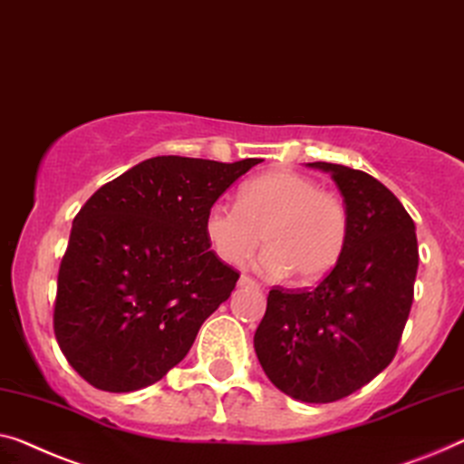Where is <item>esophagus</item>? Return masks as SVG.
<instances>
[{
    "mask_svg": "<svg viewBox=\"0 0 464 464\" xmlns=\"http://www.w3.org/2000/svg\"><path fill=\"white\" fill-rule=\"evenodd\" d=\"M239 287H258V281L252 279V276H247V275H241Z\"/></svg>",
    "mask_w": 464,
    "mask_h": 464,
    "instance_id": "1",
    "label": "esophagus"
}]
</instances>
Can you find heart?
<instances>
[{
    "mask_svg": "<svg viewBox=\"0 0 464 464\" xmlns=\"http://www.w3.org/2000/svg\"><path fill=\"white\" fill-rule=\"evenodd\" d=\"M212 250L227 265H244L262 241L271 247L258 268L268 276L294 273L314 283L334 271L348 241V212L334 191L302 172L276 169L241 185L239 202L218 199L204 220Z\"/></svg>",
    "mask_w": 464,
    "mask_h": 464,
    "instance_id": "obj_1",
    "label": "heart"
}]
</instances>
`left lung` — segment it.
<instances>
[{
    "label": "left lung",
    "instance_id": "1",
    "mask_svg": "<svg viewBox=\"0 0 464 464\" xmlns=\"http://www.w3.org/2000/svg\"><path fill=\"white\" fill-rule=\"evenodd\" d=\"M329 172L348 212V241L314 289L275 287L256 329V356L275 387L327 404L375 379L396 356L414 295L417 233L400 199L362 170L310 162Z\"/></svg>",
    "mask_w": 464,
    "mask_h": 464
}]
</instances>
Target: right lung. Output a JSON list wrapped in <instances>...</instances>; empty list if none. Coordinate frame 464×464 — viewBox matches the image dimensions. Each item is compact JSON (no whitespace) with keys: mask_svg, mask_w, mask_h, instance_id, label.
<instances>
[{"mask_svg":"<svg viewBox=\"0 0 464 464\" xmlns=\"http://www.w3.org/2000/svg\"><path fill=\"white\" fill-rule=\"evenodd\" d=\"M258 162L156 156L87 199L53 304L55 340L87 383L137 392L188 356L239 279L210 250L206 212Z\"/></svg>","mask_w":464,"mask_h":464,"instance_id":"add662e5","label":"right lung"}]
</instances>
